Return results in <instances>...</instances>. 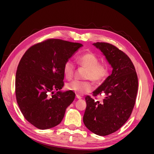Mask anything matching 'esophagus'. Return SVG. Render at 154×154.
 <instances>
[{"instance_id": "1", "label": "esophagus", "mask_w": 154, "mask_h": 154, "mask_svg": "<svg viewBox=\"0 0 154 154\" xmlns=\"http://www.w3.org/2000/svg\"><path fill=\"white\" fill-rule=\"evenodd\" d=\"M76 98H78V99H81L82 97V96H80L79 95H77H77H76Z\"/></svg>"}]
</instances>
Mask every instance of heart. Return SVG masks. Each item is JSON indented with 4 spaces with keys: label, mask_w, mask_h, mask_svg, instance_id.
Listing matches in <instances>:
<instances>
[{
    "label": "heart",
    "mask_w": 154,
    "mask_h": 154,
    "mask_svg": "<svg viewBox=\"0 0 154 154\" xmlns=\"http://www.w3.org/2000/svg\"><path fill=\"white\" fill-rule=\"evenodd\" d=\"M77 62L81 66L86 69L84 79H90L94 83L103 82L108 74L109 68L105 62H99V58L91 51L85 52L77 57ZM75 65L71 60H68L63 66V73L67 79L74 76ZM66 89L78 94H84L93 89L92 82L90 80H75L66 84Z\"/></svg>",
    "instance_id": "obj_1"
}]
</instances>
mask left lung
<instances>
[{"instance_id":"obj_1","label":"left lung","mask_w":154,"mask_h":154,"mask_svg":"<svg viewBox=\"0 0 154 154\" xmlns=\"http://www.w3.org/2000/svg\"><path fill=\"white\" fill-rule=\"evenodd\" d=\"M94 45L105 56L113 68L111 75L92 92L85 96L87 106L83 121L91 132L106 136L118 130L131 116L136 102L138 77L131 60L112 44L96 42ZM103 95V101L96 100Z\"/></svg>"}]
</instances>
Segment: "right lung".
I'll use <instances>...</instances> for the list:
<instances>
[{
  "label": "right lung",
  "mask_w": 154,
  "mask_h": 154,
  "mask_svg": "<svg viewBox=\"0 0 154 154\" xmlns=\"http://www.w3.org/2000/svg\"><path fill=\"white\" fill-rule=\"evenodd\" d=\"M82 44L48 38L31 46L18 64L15 96L24 118L41 130L58 125L74 100L72 91L55 94L64 86L63 66Z\"/></svg>",
  "instance_id": "1"
}]
</instances>
